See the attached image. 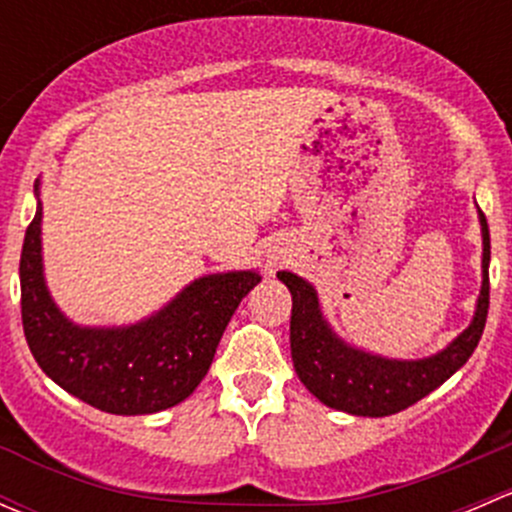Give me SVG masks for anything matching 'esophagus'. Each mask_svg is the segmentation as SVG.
<instances>
[{"label": "esophagus", "mask_w": 512, "mask_h": 512, "mask_svg": "<svg viewBox=\"0 0 512 512\" xmlns=\"http://www.w3.org/2000/svg\"><path fill=\"white\" fill-rule=\"evenodd\" d=\"M275 265H277V262H275V260H272V262H270V267H275Z\"/></svg>", "instance_id": "obj_1"}]
</instances>
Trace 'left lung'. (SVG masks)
Segmentation results:
<instances>
[{"label": "left lung", "instance_id": "obj_1", "mask_svg": "<svg viewBox=\"0 0 512 512\" xmlns=\"http://www.w3.org/2000/svg\"><path fill=\"white\" fill-rule=\"evenodd\" d=\"M478 223L483 235V260H480L483 282H480L476 312L471 324L448 347L423 359H389L352 347L327 322L317 289L294 272H277L280 282H285L292 294L289 347H292L294 371L309 394L317 396L329 409L347 411L354 416H391L431 394L471 359L485 329L490 299V232L480 210Z\"/></svg>", "mask_w": 512, "mask_h": 512}]
</instances>
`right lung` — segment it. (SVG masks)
<instances>
[{
    "label": "right lung",
    "mask_w": 512,
    "mask_h": 512,
    "mask_svg": "<svg viewBox=\"0 0 512 512\" xmlns=\"http://www.w3.org/2000/svg\"><path fill=\"white\" fill-rule=\"evenodd\" d=\"M19 260L24 337L36 364L61 389L116 416H146L188 399L213 364L237 304L257 270L203 275L151 317L123 327H84L56 307L44 280L41 198Z\"/></svg>",
    "instance_id": "add662e5"
}]
</instances>
